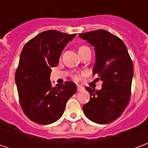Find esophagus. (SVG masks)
I'll return each mask as SVG.
<instances>
[{
	"mask_svg": "<svg viewBox=\"0 0 148 148\" xmlns=\"http://www.w3.org/2000/svg\"><path fill=\"white\" fill-rule=\"evenodd\" d=\"M83 90V87L80 86H77V91H81V90Z\"/></svg>",
	"mask_w": 148,
	"mask_h": 148,
	"instance_id": "34e87169",
	"label": "esophagus"
}]
</instances>
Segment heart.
Listing matches in <instances>:
<instances>
[{"label":"heart","instance_id":"obj_1","mask_svg":"<svg viewBox=\"0 0 148 148\" xmlns=\"http://www.w3.org/2000/svg\"><path fill=\"white\" fill-rule=\"evenodd\" d=\"M84 47H86V46H82V47H81L80 48H79V50H80V49L84 48ZM75 78H76V79H77V76H76V77H75Z\"/></svg>","mask_w":148,"mask_h":148}]
</instances>
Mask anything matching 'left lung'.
<instances>
[{"label":"left lung","instance_id":"8db88e82","mask_svg":"<svg viewBox=\"0 0 148 148\" xmlns=\"http://www.w3.org/2000/svg\"><path fill=\"white\" fill-rule=\"evenodd\" d=\"M94 47L96 61L93 74L102 81L101 90H92L90 101L83 106L84 114L100 124L117 119L126 109L131 97L133 64L127 47L119 37L106 30L78 34Z\"/></svg>","mask_w":148,"mask_h":148}]
</instances>
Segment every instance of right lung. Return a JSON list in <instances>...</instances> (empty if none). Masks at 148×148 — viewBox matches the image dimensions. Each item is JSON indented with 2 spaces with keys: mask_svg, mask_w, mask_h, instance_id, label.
Here are the masks:
<instances>
[{
  "mask_svg": "<svg viewBox=\"0 0 148 148\" xmlns=\"http://www.w3.org/2000/svg\"><path fill=\"white\" fill-rule=\"evenodd\" d=\"M75 36L55 30L42 32L21 51L15 81L21 108L35 123L46 125L58 121L68 99L77 91L72 82L53 87L50 81L51 68L58 65L65 46Z\"/></svg>",
  "mask_w": 148,
  "mask_h": 148,
  "instance_id": "add662e5",
  "label": "right lung"
}]
</instances>
